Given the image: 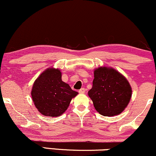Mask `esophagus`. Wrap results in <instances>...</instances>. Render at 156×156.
<instances>
[{
	"mask_svg": "<svg viewBox=\"0 0 156 156\" xmlns=\"http://www.w3.org/2000/svg\"><path fill=\"white\" fill-rule=\"evenodd\" d=\"M78 92H79L80 94H83V93L85 92V89H84V88H81V89H80L79 91H78Z\"/></svg>",
	"mask_w": 156,
	"mask_h": 156,
	"instance_id": "34e87169",
	"label": "esophagus"
}]
</instances>
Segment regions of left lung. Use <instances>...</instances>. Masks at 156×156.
I'll return each instance as SVG.
<instances>
[{
    "label": "left lung",
    "instance_id": "left-lung-1",
    "mask_svg": "<svg viewBox=\"0 0 156 156\" xmlns=\"http://www.w3.org/2000/svg\"><path fill=\"white\" fill-rule=\"evenodd\" d=\"M88 95L99 114L113 117L121 114L128 106L132 89L122 74L114 68L103 66L94 70L92 87Z\"/></svg>",
    "mask_w": 156,
    "mask_h": 156
}]
</instances>
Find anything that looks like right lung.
Listing matches in <instances>:
<instances>
[{
    "mask_svg": "<svg viewBox=\"0 0 156 156\" xmlns=\"http://www.w3.org/2000/svg\"><path fill=\"white\" fill-rule=\"evenodd\" d=\"M78 93L62 81L59 69L49 67L35 80L31 95L36 108L46 117H58L66 112Z\"/></svg>",
    "mask_w": 156,
    "mask_h": 156,
    "instance_id": "right-lung-1",
    "label": "right lung"
}]
</instances>
